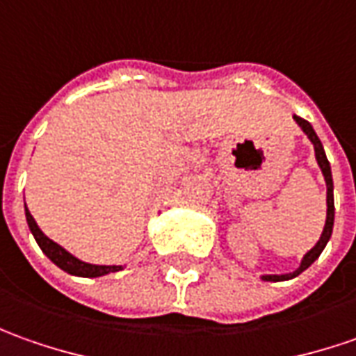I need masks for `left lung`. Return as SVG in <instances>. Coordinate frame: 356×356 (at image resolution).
<instances>
[{
	"label": "left lung",
	"instance_id": "1",
	"mask_svg": "<svg viewBox=\"0 0 356 356\" xmlns=\"http://www.w3.org/2000/svg\"><path fill=\"white\" fill-rule=\"evenodd\" d=\"M293 120L300 124V128L303 129V131L307 134V138L312 140L313 147H315V159H317V163H319V167H321V173H323L325 183H327V220H325V228H323V232H321V238L317 240V244H315L312 250L303 256L300 268H298L296 272H291V274H282V276H262V280H266V282H284V280H291V277L300 276L303 270H307V268H309V266L319 258V254L323 252L325 244H327L329 238H331V232H333V220H335V204H333V177H331V165H329V161H327V155H325L323 145H321V141H319V138H317V134L313 131L309 122H305V120L300 116H293Z\"/></svg>",
	"mask_w": 356,
	"mask_h": 356
}]
</instances>
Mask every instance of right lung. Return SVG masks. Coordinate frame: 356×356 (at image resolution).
<instances>
[{
  "instance_id": "1",
  "label": "right lung",
  "mask_w": 356,
  "mask_h": 356,
  "mask_svg": "<svg viewBox=\"0 0 356 356\" xmlns=\"http://www.w3.org/2000/svg\"><path fill=\"white\" fill-rule=\"evenodd\" d=\"M25 216H27V225L31 228L33 236L37 240V244L41 246V250L47 254V258L51 262H55L60 270H65L67 274H72V276H80V277H98V276H106L110 272H118L122 270V266H96V264H86L74 258L70 252H67L63 246H58L56 242L44 236L43 230L37 227L35 218L31 216V213L25 209Z\"/></svg>"
}]
</instances>
